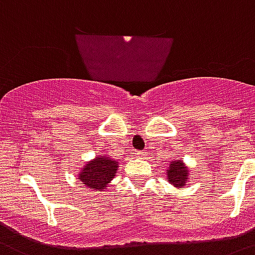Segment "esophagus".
I'll return each instance as SVG.
<instances>
[{
  "label": "esophagus",
  "mask_w": 255,
  "mask_h": 255,
  "mask_svg": "<svg viewBox=\"0 0 255 255\" xmlns=\"http://www.w3.org/2000/svg\"><path fill=\"white\" fill-rule=\"evenodd\" d=\"M134 155H136V157H138V158H142L145 155V153H144V151H140V150H134Z\"/></svg>",
  "instance_id": "1"
}]
</instances>
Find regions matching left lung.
Here are the masks:
<instances>
[{
  "instance_id": "8db88e82",
  "label": "left lung",
  "mask_w": 255,
  "mask_h": 255,
  "mask_svg": "<svg viewBox=\"0 0 255 255\" xmlns=\"http://www.w3.org/2000/svg\"><path fill=\"white\" fill-rule=\"evenodd\" d=\"M168 181L174 184L175 187H183L185 185V181L188 179V170L184 166L183 162L176 160L170 164V168L167 170Z\"/></svg>"
}]
</instances>
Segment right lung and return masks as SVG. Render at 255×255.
Listing matches in <instances>:
<instances>
[{
	"label": "right lung",
	"instance_id": "obj_1",
	"mask_svg": "<svg viewBox=\"0 0 255 255\" xmlns=\"http://www.w3.org/2000/svg\"><path fill=\"white\" fill-rule=\"evenodd\" d=\"M118 162L108 157H97L88 162L87 166L81 170L79 180L91 189H104L115 176Z\"/></svg>",
	"mask_w": 255,
	"mask_h": 255
}]
</instances>
